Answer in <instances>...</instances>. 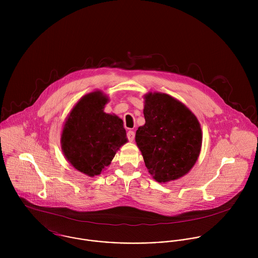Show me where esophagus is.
Here are the masks:
<instances>
[{"instance_id": "esophagus-1", "label": "esophagus", "mask_w": 258, "mask_h": 258, "mask_svg": "<svg viewBox=\"0 0 258 258\" xmlns=\"http://www.w3.org/2000/svg\"><path fill=\"white\" fill-rule=\"evenodd\" d=\"M127 137H128V139H129V141L130 142H132L133 140H134V138H135V133H134V131H128V133H127Z\"/></svg>"}]
</instances>
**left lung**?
<instances>
[{
    "instance_id": "obj_1",
    "label": "left lung",
    "mask_w": 258,
    "mask_h": 258,
    "mask_svg": "<svg viewBox=\"0 0 258 258\" xmlns=\"http://www.w3.org/2000/svg\"><path fill=\"white\" fill-rule=\"evenodd\" d=\"M145 124L135 140L152 177L159 183L178 180L196 164L203 135L195 114L181 101L160 92L145 95Z\"/></svg>"
}]
</instances>
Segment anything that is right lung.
I'll use <instances>...</instances> for the list:
<instances>
[{
	"label": "right lung",
	"mask_w": 258,
	"mask_h": 258,
	"mask_svg": "<svg viewBox=\"0 0 258 258\" xmlns=\"http://www.w3.org/2000/svg\"><path fill=\"white\" fill-rule=\"evenodd\" d=\"M107 102L108 97L101 91L84 95L71 111L61 133L66 159L89 177L109 166L116 152L127 142L122 119L104 112Z\"/></svg>",
	"instance_id": "1"
}]
</instances>
